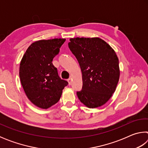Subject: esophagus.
Wrapping results in <instances>:
<instances>
[{
    "label": "esophagus",
    "instance_id": "1",
    "mask_svg": "<svg viewBox=\"0 0 148 148\" xmlns=\"http://www.w3.org/2000/svg\"><path fill=\"white\" fill-rule=\"evenodd\" d=\"M67 81H68V82H69V86H71V84H72V79H71V77H70V78H69L68 80H67Z\"/></svg>",
    "mask_w": 148,
    "mask_h": 148
}]
</instances>
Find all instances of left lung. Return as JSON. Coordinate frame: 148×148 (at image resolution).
<instances>
[{"mask_svg": "<svg viewBox=\"0 0 148 148\" xmlns=\"http://www.w3.org/2000/svg\"><path fill=\"white\" fill-rule=\"evenodd\" d=\"M69 47L82 74V90L77 92L80 102L89 108L106 104L116 91L120 76L114 49L98 37L70 38Z\"/></svg>", "mask_w": 148, "mask_h": 148, "instance_id": "obj_1", "label": "left lung"}]
</instances>
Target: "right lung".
I'll return each mask as SVG.
<instances>
[{
  "instance_id": "obj_1",
  "label": "right lung",
  "mask_w": 148,
  "mask_h": 148,
  "mask_svg": "<svg viewBox=\"0 0 148 148\" xmlns=\"http://www.w3.org/2000/svg\"><path fill=\"white\" fill-rule=\"evenodd\" d=\"M64 38L40 40L32 43L22 57L20 81L27 98L42 109L56 104L68 82L60 78L52 61Z\"/></svg>"
}]
</instances>
